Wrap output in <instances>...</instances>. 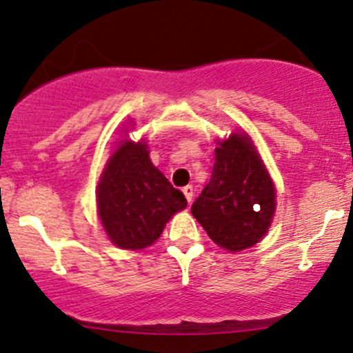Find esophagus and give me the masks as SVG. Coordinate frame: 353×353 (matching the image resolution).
Segmentation results:
<instances>
[{"label": "esophagus", "mask_w": 353, "mask_h": 353, "mask_svg": "<svg viewBox=\"0 0 353 353\" xmlns=\"http://www.w3.org/2000/svg\"><path fill=\"white\" fill-rule=\"evenodd\" d=\"M182 192H184L185 199H188V202H192L194 199V188L192 185H185V188H182Z\"/></svg>", "instance_id": "1"}]
</instances>
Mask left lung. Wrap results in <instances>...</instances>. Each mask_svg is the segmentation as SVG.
I'll list each match as a JSON object with an SVG mask.
<instances>
[{
    "label": "left lung",
    "mask_w": 353,
    "mask_h": 353,
    "mask_svg": "<svg viewBox=\"0 0 353 353\" xmlns=\"http://www.w3.org/2000/svg\"><path fill=\"white\" fill-rule=\"evenodd\" d=\"M190 212L230 252L249 249L265 236L275 212V188L245 132L219 143L212 176Z\"/></svg>",
    "instance_id": "left-lung-1"
}]
</instances>
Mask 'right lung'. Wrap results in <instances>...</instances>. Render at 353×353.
I'll list each match as a JSON object with an SVG mask.
<instances>
[{"instance_id": "obj_1", "label": "right lung", "mask_w": 353, "mask_h": 353, "mask_svg": "<svg viewBox=\"0 0 353 353\" xmlns=\"http://www.w3.org/2000/svg\"><path fill=\"white\" fill-rule=\"evenodd\" d=\"M96 202L109 241L125 250L154 244L169 219L188 205L184 194L151 163L148 144L129 139L109 157Z\"/></svg>"}]
</instances>
